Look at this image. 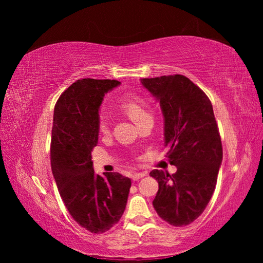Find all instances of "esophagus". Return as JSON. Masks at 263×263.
Instances as JSON below:
<instances>
[{"label":"esophagus","mask_w":263,"mask_h":263,"mask_svg":"<svg viewBox=\"0 0 263 263\" xmlns=\"http://www.w3.org/2000/svg\"><path fill=\"white\" fill-rule=\"evenodd\" d=\"M146 172H135V173H133V176H132V179L134 180V181H137V180H139V179H141V178H144L145 176H146Z\"/></svg>","instance_id":"esophagus-1"}]
</instances>
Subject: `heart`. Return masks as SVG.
<instances>
[{"label":"heart","mask_w":263,"mask_h":263,"mask_svg":"<svg viewBox=\"0 0 263 263\" xmlns=\"http://www.w3.org/2000/svg\"><path fill=\"white\" fill-rule=\"evenodd\" d=\"M123 108L125 112L130 116L133 121L137 125L150 115L148 109L146 108V104L140 100H129L124 103ZM99 130L104 134L108 130V117L105 114H102L99 119Z\"/></svg>","instance_id":"b5f03b06"}]
</instances>
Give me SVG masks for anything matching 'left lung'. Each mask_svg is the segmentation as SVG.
<instances>
[{"label": "left lung", "instance_id": "1", "mask_svg": "<svg viewBox=\"0 0 263 263\" xmlns=\"http://www.w3.org/2000/svg\"><path fill=\"white\" fill-rule=\"evenodd\" d=\"M140 82L160 104L166 156L177 166L172 176L162 170L150 172L159 184L153 205L168 224L186 226L208 206L222 161L212 103L184 76L140 79Z\"/></svg>", "mask_w": 263, "mask_h": 263}]
</instances>
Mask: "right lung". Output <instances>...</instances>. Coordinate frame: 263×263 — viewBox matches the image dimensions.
<instances>
[{"label": "right lung", "instance_id": "obj_1", "mask_svg": "<svg viewBox=\"0 0 263 263\" xmlns=\"http://www.w3.org/2000/svg\"><path fill=\"white\" fill-rule=\"evenodd\" d=\"M116 80L81 79L61 94L54 106L51 170L59 194L79 225L102 234L125 211L132 181L117 172L97 174L92 149L98 146L100 106Z\"/></svg>", "mask_w": 263, "mask_h": 263}]
</instances>
